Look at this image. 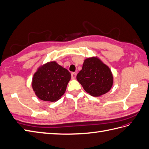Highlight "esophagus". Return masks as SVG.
Returning <instances> with one entry per match:
<instances>
[{"label":"esophagus","mask_w":149,"mask_h":149,"mask_svg":"<svg viewBox=\"0 0 149 149\" xmlns=\"http://www.w3.org/2000/svg\"><path fill=\"white\" fill-rule=\"evenodd\" d=\"M76 77H77V72H71V78H72V79H75Z\"/></svg>","instance_id":"1"}]
</instances>
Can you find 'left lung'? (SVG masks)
I'll use <instances>...</instances> for the list:
<instances>
[{"label":"left lung","instance_id":"8db88e82","mask_svg":"<svg viewBox=\"0 0 149 149\" xmlns=\"http://www.w3.org/2000/svg\"><path fill=\"white\" fill-rule=\"evenodd\" d=\"M77 80L90 95L99 97L106 93L113 84L111 70L97 57L84 61L82 70L77 76Z\"/></svg>","mask_w":149,"mask_h":149}]
</instances>
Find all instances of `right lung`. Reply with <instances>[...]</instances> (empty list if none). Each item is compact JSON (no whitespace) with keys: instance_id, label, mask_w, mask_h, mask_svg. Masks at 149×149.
I'll list each match as a JSON object with an SVG mask.
<instances>
[{"instance_id":"1","label":"right lung","mask_w":149,"mask_h":149,"mask_svg":"<svg viewBox=\"0 0 149 149\" xmlns=\"http://www.w3.org/2000/svg\"><path fill=\"white\" fill-rule=\"evenodd\" d=\"M71 77L66 69L52 61L38 69L32 79V87L40 99L55 102L66 92Z\"/></svg>"}]
</instances>
